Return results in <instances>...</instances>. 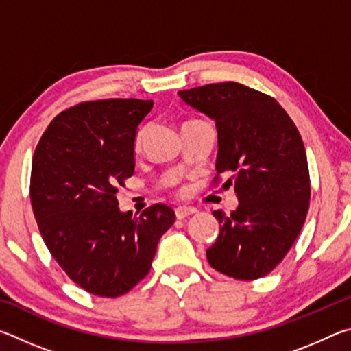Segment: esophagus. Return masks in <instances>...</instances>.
<instances>
[{"mask_svg": "<svg viewBox=\"0 0 351 351\" xmlns=\"http://www.w3.org/2000/svg\"><path fill=\"white\" fill-rule=\"evenodd\" d=\"M175 213H176V218L178 219H184V218H187L190 215H193V213H197V209H195V207L180 206V207H176Z\"/></svg>", "mask_w": 351, "mask_h": 351, "instance_id": "1", "label": "esophagus"}]
</instances>
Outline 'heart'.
Returning <instances> with one entry per match:
<instances>
[{
    "label": "heart",
    "instance_id": "b5f03b06",
    "mask_svg": "<svg viewBox=\"0 0 351 351\" xmlns=\"http://www.w3.org/2000/svg\"><path fill=\"white\" fill-rule=\"evenodd\" d=\"M142 138H144V132H141L138 133V136H136V148H139L141 147V144H142Z\"/></svg>",
    "mask_w": 351,
    "mask_h": 351
}]
</instances>
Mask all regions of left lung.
<instances>
[{
	"mask_svg": "<svg viewBox=\"0 0 351 351\" xmlns=\"http://www.w3.org/2000/svg\"><path fill=\"white\" fill-rule=\"evenodd\" d=\"M217 125L215 170L230 180L239 206L212 212L219 234L207 249L213 269L255 280L276 268L299 235L310 206L304 142L280 104L235 82L178 93Z\"/></svg>",
	"mask_w": 351,
	"mask_h": 351,
	"instance_id": "obj_1",
	"label": "left lung"
}]
</instances>
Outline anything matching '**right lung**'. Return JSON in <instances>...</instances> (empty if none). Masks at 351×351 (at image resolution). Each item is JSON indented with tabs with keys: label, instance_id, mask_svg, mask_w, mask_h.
<instances>
[{
	"label": "right lung",
	"instance_id": "obj_1",
	"mask_svg": "<svg viewBox=\"0 0 351 351\" xmlns=\"http://www.w3.org/2000/svg\"><path fill=\"white\" fill-rule=\"evenodd\" d=\"M153 100L106 99L58 114L32 159L31 203L47 249L88 293H128L152 268L158 243L175 223L173 209L122 212L117 186L134 173L139 123Z\"/></svg>",
	"mask_w": 351,
	"mask_h": 351
}]
</instances>
